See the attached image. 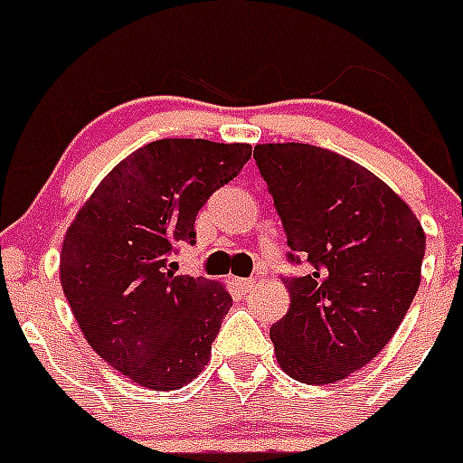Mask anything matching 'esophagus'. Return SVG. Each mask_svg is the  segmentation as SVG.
Here are the masks:
<instances>
[{
    "instance_id": "esophagus-1",
    "label": "esophagus",
    "mask_w": 463,
    "mask_h": 463,
    "mask_svg": "<svg viewBox=\"0 0 463 463\" xmlns=\"http://www.w3.org/2000/svg\"><path fill=\"white\" fill-rule=\"evenodd\" d=\"M236 286H239V290L250 292L252 288L258 286V279H236Z\"/></svg>"
}]
</instances>
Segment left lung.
Returning <instances> with one entry per match:
<instances>
[{"label":"left lung","instance_id":"8db88e82","mask_svg":"<svg viewBox=\"0 0 463 463\" xmlns=\"http://www.w3.org/2000/svg\"><path fill=\"white\" fill-rule=\"evenodd\" d=\"M252 156L288 246L314 267L286 280L290 309L269 330L276 361L302 384H333L373 361L408 314L424 229L384 180L342 154L267 142Z\"/></svg>","mask_w":463,"mask_h":463}]
</instances>
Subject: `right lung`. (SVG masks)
Returning <instances> with one entry per match:
<instances>
[{
	"label": "right lung",
	"instance_id": "1",
	"mask_svg": "<svg viewBox=\"0 0 463 463\" xmlns=\"http://www.w3.org/2000/svg\"><path fill=\"white\" fill-rule=\"evenodd\" d=\"M246 142L164 137L118 161L67 227L61 283L86 342L154 391L189 384L232 307L220 280L175 276L168 252L250 159Z\"/></svg>",
	"mask_w": 463,
	"mask_h": 463
}]
</instances>
